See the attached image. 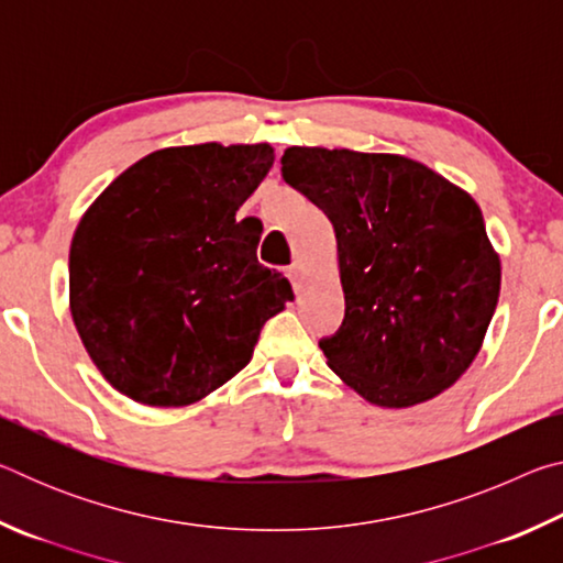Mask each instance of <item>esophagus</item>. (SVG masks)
Masks as SVG:
<instances>
[{
	"label": "esophagus",
	"mask_w": 563,
	"mask_h": 563,
	"mask_svg": "<svg viewBox=\"0 0 563 563\" xmlns=\"http://www.w3.org/2000/svg\"><path fill=\"white\" fill-rule=\"evenodd\" d=\"M302 273H305V268H302V263L300 261H295L290 268H288V278L292 280V288L300 292V288H302Z\"/></svg>",
	"instance_id": "obj_1"
}]
</instances>
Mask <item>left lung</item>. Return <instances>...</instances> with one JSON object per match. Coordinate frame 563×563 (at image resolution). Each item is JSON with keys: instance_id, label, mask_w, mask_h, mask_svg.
<instances>
[{"instance_id": "8db88e82", "label": "left lung", "mask_w": 563, "mask_h": 563, "mask_svg": "<svg viewBox=\"0 0 563 563\" xmlns=\"http://www.w3.org/2000/svg\"><path fill=\"white\" fill-rule=\"evenodd\" d=\"M280 164L335 228L345 320L320 340L332 373L395 409L452 387L479 355L501 285L474 198L397 154L290 146Z\"/></svg>"}]
</instances>
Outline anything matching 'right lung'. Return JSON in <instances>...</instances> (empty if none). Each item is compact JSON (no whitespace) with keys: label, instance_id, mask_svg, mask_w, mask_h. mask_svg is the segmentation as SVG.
I'll list each match as a JSON object with an SVG mask.
<instances>
[{"label":"right lung","instance_id":"1","mask_svg":"<svg viewBox=\"0 0 563 563\" xmlns=\"http://www.w3.org/2000/svg\"><path fill=\"white\" fill-rule=\"evenodd\" d=\"M273 146L161 148L89 206L69 251V308L93 365L121 395L186 407L251 362L265 320L292 300L258 263L235 213L273 166Z\"/></svg>","mask_w":563,"mask_h":563}]
</instances>
